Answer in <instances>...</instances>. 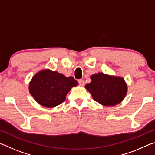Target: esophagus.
<instances>
[{
    "label": "esophagus",
    "mask_w": 155,
    "mask_h": 155,
    "mask_svg": "<svg viewBox=\"0 0 155 155\" xmlns=\"http://www.w3.org/2000/svg\"><path fill=\"white\" fill-rule=\"evenodd\" d=\"M78 83H79L80 85L83 86L84 84H85V81H84L82 80V79H80V80H78Z\"/></svg>",
    "instance_id": "obj_1"
}]
</instances>
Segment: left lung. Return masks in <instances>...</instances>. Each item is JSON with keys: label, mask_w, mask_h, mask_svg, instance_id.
<instances>
[{"label": "left lung", "mask_w": 155, "mask_h": 155, "mask_svg": "<svg viewBox=\"0 0 155 155\" xmlns=\"http://www.w3.org/2000/svg\"><path fill=\"white\" fill-rule=\"evenodd\" d=\"M91 82L85 85L94 100L104 106H114L123 101L127 85L122 77L99 72L91 76Z\"/></svg>", "instance_id": "left-lung-1"}]
</instances>
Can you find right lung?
<instances>
[{
    "instance_id": "obj_1",
    "label": "right lung",
    "mask_w": 155,
    "mask_h": 155,
    "mask_svg": "<svg viewBox=\"0 0 155 155\" xmlns=\"http://www.w3.org/2000/svg\"><path fill=\"white\" fill-rule=\"evenodd\" d=\"M78 85L72 77L51 70H42L37 73L29 83V92L38 103L52 108L64 103L71 88Z\"/></svg>"
}]
</instances>
